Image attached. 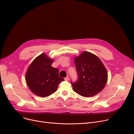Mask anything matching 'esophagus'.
Wrapping results in <instances>:
<instances>
[{
	"mask_svg": "<svg viewBox=\"0 0 134 134\" xmlns=\"http://www.w3.org/2000/svg\"><path fill=\"white\" fill-rule=\"evenodd\" d=\"M65 80L66 81H68V80H69V77H66V78H65Z\"/></svg>",
	"mask_w": 134,
	"mask_h": 134,
	"instance_id": "esophagus-1",
	"label": "esophagus"
}]
</instances>
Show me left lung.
<instances>
[{"label": "left lung", "mask_w": 134, "mask_h": 134, "mask_svg": "<svg viewBox=\"0 0 134 134\" xmlns=\"http://www.w3.org/2000/svg\"><path fill=\"white\" fill-rule=\"evenodd\" d=\"M78 74L77 82L72 83L73 90L80 96L92 97L101 92L108 80V73L102 62L96 55L83 51L74 57Z\"/></svg>", "instance_id": "left-lung-1"}]
</instances>
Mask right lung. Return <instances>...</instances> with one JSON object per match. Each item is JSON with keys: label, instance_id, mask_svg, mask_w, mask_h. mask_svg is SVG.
<instances>
[{"label": "right lung", "instance_id": "obj_1", "mask_svg": "<svg viewBox=\"0 0 134 134\" xmlns=\"http://www.w3.org/2000/svg\"><path fill=\"white\" fill-rule=\"evenodd\" d=\"M54 59L45 53L38 56L29 66L26 73V81L29 89L41 97H48L57 89L63 78H60L59 70L51 66Z\"/></svg>", "mask_w": 134, "mask_h": 134}]
</instances>
